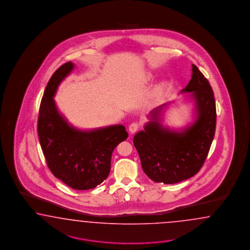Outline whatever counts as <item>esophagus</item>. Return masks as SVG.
I'll return each instance as SVG.
<instances>
[{
    "label": "esophagus",
    "instance_id": "1",
    "mask_svg": "<svg viewBox=\"0 0 250 250\" xmlns=\"http://www.w3.org/2000/svg\"><path fill=\"white\" fill-rule=\"evenodd\" d=\"M139 124L138 123H136V122H134V123H132L130 125H129V132L130 133H132V134H134V133H136V131L138 130L139 128Z\"/></svg>",
    "mask_w": 250,
    "mask_h": 250
}]
</instances>
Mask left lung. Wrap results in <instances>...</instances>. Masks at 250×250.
<instances>
[{
	"mask_svg": "<svg viewBox=\"0 0 250 250\" xmlns=\"http://www.w3.org/2000/svg\"><path fill=\"white\" fill-rule=\"evenodd\" d=\"M182 92H191L197 119L182 132L163 127L159 114L152 112L151 122L134 137V145L145 173L156 182L173 184L194 176L208 156L216 126V107L208 80L192 65V75Z\"/></svg>",
	"mask_w": 250,
	"mask_h": 250,
	"instance_id": "left-lung-1",
	"label": "left lung"
}]
</instances>
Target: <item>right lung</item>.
<instances>
[{
    "label": "right lung",
    "instance_id": "right-lung-1",
    "mask_svg": "<svg viewBox=\"0 0 250 250\" xmlns=\"http://www.w3.org/2000/svg\"><path fill=\"white\" fill-rule=\"evenodd\" d=\"M74 68L69 61L51 76L38 114L39 142L52 174L72 189H90L106 180L114 148L128 134L121 125L81 131L68 125L53 100L58 86Z\"/></svg>",
    "mask_w": 250,
    "mask_h": 250
}]
</instances>
